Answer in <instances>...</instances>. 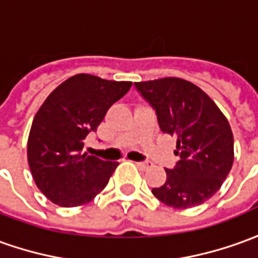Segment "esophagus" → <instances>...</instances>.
<instances>
[{
    "label": "esophagus",
    "mask_w": 258,
    "mask_h": 258,
    "mask_svg": "<svg viewBox=\"0 0 258 258\" xmlns=\"http://www.w3.org/2000/svg\"><path fill=\"white\" fill-rule=\"evenodd\" d=\"M135 165H137V167H140L141 170H147L148 167L151 166V165H149V163H147V162H137Z\"/></svg>",
    "instance_id": "1"
}]
</instances>
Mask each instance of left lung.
Returning a JSON list of instances; mask_svg holds the SVG:
<instances>
[{
  "mask_svg": "<svg viewBox=\"0 0 258 258\" xmlns=\"http://www.w3.org/2000/svg\"><path fill=\"white\" fill-rule=\"evenodd\" d=\"M137 91L156 111L165 134L174 135L179 162L166 169L165 184L152 188L163 204L185 210L210 200L233 165V134L215 102L181 78L135 82Z\"/></svg>",
  "mask_w": 258,
  "mask_h": 258,
  "instance_id": "left-lung-1",
  "label": "left lung"
}]
</instances>
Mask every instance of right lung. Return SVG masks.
Instances as JSON below:
<instances>
[{"mask_svg":"<svg viewBox=\"0 0 258 258\" xmlns=\"http://www.w3.org/2000/svg\"><path fill=\"white\" fill-rule=\"evenodd\" d=\"M128 81L78 74L54 89L36 113L28 140V162L37 188L60 207L88 204L118 166L82 154L113 103L130 91Z\"/></svg>","mask_w":258,"mask_h":258,"instance_id":"right-lung-1","label":"right lung"}]
</instances>
